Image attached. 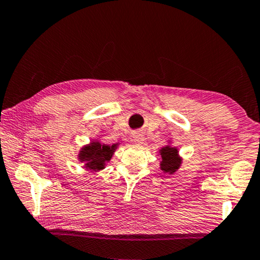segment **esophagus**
Here are the masks:
<instances>
[{
	"label": "esophagus",
	"mask_w": 260,
	"mask_h": 260,
	"mask_svg": "<svg viewBox=\"0 0 260 260\" xmlns=\"http://www.w3.org/2000/svg\"><path fill=\"white\" fill-rule=\"evenodd\" d=\"M133 141L135 143L141 144L144 141V135L141 133V132H135V133L133 134Z\"/></svg>",
	"instance_id": "obj_1"
}]
</instances>
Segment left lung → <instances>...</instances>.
Segmentation results:
<instances>
[{"label":"left lung","mask_w":260,"mask_h":260,"mask_svg":"<svg viewBox=\"0 0 260 260\" xmlns=\"http://www.w3.org/2000/svg\"><path fill=\"white\" fill-rule=\"evenodd\" d=\"M158 155L160 157L159 169L162 173L173 174L177 172L182 164V157L180 156L179 149L172 146L171 140H169L165 147L159 149Z\"/></svg>","instance_id":"left-lung-1"}]
</instances>
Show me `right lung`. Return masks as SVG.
<instances>
[{"label": "right lung", "mask_w": 260, "mask_h": 260, "mask_svg": "<svg viewBox=\"0 0 260 260\" xmlns=\"http://www.w3.org/2000/svg\"><path fill=\"white\" fill-rule=\"evenodd\" d=\"M119 144H107L101 142L100 139H93L89 143L80 148L78 152V160L82 162V167L86 171L98 173L104 170L108 162L112 159Z\"/></svg>", "instance_id": "add662e5"}]
</instances>
